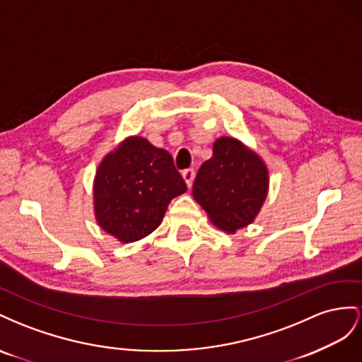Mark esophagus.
<instances>
[{"mask_svg": "<svg viewBox=\"0 0 362 362\" xmlns=\"http://www.w3.org/2000/svg\"><path fill=\"white\" fill-rule=\"evenodd\" d=\"M182 177H183L185 183H187V187L191 188L192 187V182H194V177H195V171L194 170H185L182 173Z\"/></svg>", "mask_w": 362, "mask_h": 362, "instance_id": "esophagus-1", "label": "esophagus"}]
</instances>
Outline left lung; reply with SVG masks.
I'll use <instances>...</instances> for the list:
<instances>
[{"label": "left lung", "instance_id": "1", "mask_svg": "<svg viewBox=\"0 0 362 362\" xmlns=\"http://www.w3.org/2000/svg\"><path fill=\"white\" fill-rule=\"evenodd\" d=\"M268 188L270 173L259 154L238 138L220 136L195 175L192 197L215 227L236 233L259 215Z\"/></svg>", "mask_w": 362, "mask_h": 362}]
</instances>
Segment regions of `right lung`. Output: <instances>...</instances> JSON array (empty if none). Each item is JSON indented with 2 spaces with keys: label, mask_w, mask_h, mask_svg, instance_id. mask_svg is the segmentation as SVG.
I'll return each mask as SVG.
<instances>
[{
  "label": "right lung",
  "mask_w": 362,
  "mask_h": 362,
  "mask_svg": "<svg viewBox=\"0 0 362 362\" xmlns=\"http://www.w3.org/2000/svg\"><path fill=\"white\" fill-rule=\"evenodd\" d=\"M187 192L171 154L144 136H126L98 163L92 183L97 224L122 244L160 226L170 202Z\"/></svg>",
  "instance_id": "right-lung-1"
}]
</instances>
